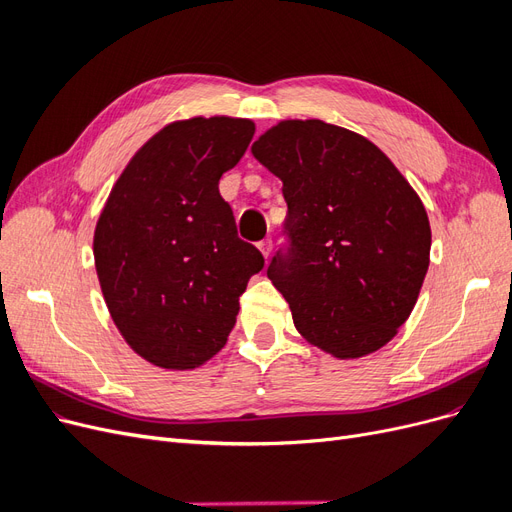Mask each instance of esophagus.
<instances>
[{"mask_svg":"<svg viewBox=\"0 0 512 512\" xmlns=\"http://www.w3.org/2000/svg\"><path fill=\"white\" fill-rule=\"evenodd\" d=\"M258 247H260L262 256L269 258V256H271V252H273V241H271V239H262V241L258 243Z\"/></svg>","mask_w":512,"mask_h":512,"instance_id":"obj_1","label":"esophagus"}]
</instances>
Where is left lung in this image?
<instances>
[{
  "mask_svg": "<svg viewBox=\"0 0 512 512\" xmlns=\"http://www.w3.org/2000/svg\"><path fill=\"white\" fill-rule=\"evenodd\" d=\"M288 215L267 269L294 327L337 359L391 342L421 292L431 230L421 198L367 138L320 119L282 121L252 145Z\"/></svg>",
  "mask_w": 512,
  "mask_h": 512,
  "instance_id": "8db88e82",
  "label": "left lung"
}]
</instances>
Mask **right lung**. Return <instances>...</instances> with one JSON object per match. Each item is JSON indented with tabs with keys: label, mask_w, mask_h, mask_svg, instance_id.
Returning <instances> with one entry per match:
<instances>
[{
	"label": "right lung",
	"mask_w": 512,
	"mask_h": 512,
	"mask_svg": "<svg viewBox=\"0 0 512 512\" xmlns=\"http://www.w3.org/2000/svg\"><path fill=\"white\" fill-rule=\"evenodd\" d=\"M254 123L194 117L160 130L123 170L94 237L104 301L126 342L164 369L203 365L226 344L265 258L239 239L220 177Z\"/></svg>",
	"instance_id": "1"
}]
</instances>
